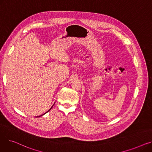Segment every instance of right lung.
Segmentation results:
<instances>
[{
	"label": "right lung",
	"instance_id": "obj_1",
	"mask_svg": "<svg viewBox=\"0 0 152 152\" xmlns=\"http://www.w3.org/2000/svg\"><path fill=\"white\" fill-rule=\"evenodd\" d=\"M53 105H54V104H53ZM53 106H52V107H51V108H50V109H49V110H48V111H50V110H51V109H52V107H53ZM48 111H47V112H46V113H47V112H48ZM45 113H44V114H43V115H41V116H43V115H45ZM39 116H37V117H39Z\"/></svg>",
	"mask_w": 152,
	"mask_h": 152
}]
</instances>
